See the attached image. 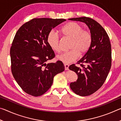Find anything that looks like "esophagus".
Masks as SVG:
<instances>
[{
    "label": "esophagus",
    "instance_id": "obj_1",
    "mask_svg": "<svg viewBox=\"0 0 121 121\" xmlns=\"http://www.w3.org/2000/svg\"><path fill=\"white\" fill-rule=\"evenodd\" d=\"M65 65V70H67L69 69V65L68 64H66V63H65L64 65Z\"/></svg>",
    "mask_w": 121,
    "mask_h": 121
}]
</instances>
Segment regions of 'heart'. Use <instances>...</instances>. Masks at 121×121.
I'll return each mask as SVG.
<instances>
[{
    "mask_svg": "<svg viewBox=\"0 0 121 121\" xmlns=\"http://www.w3.org/2000/svg\"><path fill=\"white\" fill-rule=\"evenodd\" d=\"M61 32L66 37L71 39L70 48L68 52L62 53L57 58L65 63H69L78 58L79 53L84 54L89 50L92 43L91 34L83 30L81 24L75 22H68L61 29ZM47 42L51 48L55 52H60V37L54 30L49 32L47 36Z\"/></svg>",
    "mask_w": 121,
    "mask_h": 121,
    "instance_id": "obj_1",
    "label": "heart"
}]
</instances>
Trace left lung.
Returning <instances> with one entry per match:
<instances>
[{
	"mask_svg": "<svg viewBox=\"0 0 121 121\" xmlns=\"http://www.w3.org/2000/svg\"><path fill=\"white\" fill-rule=\"evenodd\" d=\"M69 20L85 23L92 36L89 50L77 62L81 67H69L78 76L76 82L70 84L71 89L77 95L88 96L99 90L107 78L112 65L111 44L105 30L95 20L87 17Z\"/></svg>",
	"mask_w": 121,
	"mask_h": 121,
	"instance_id": "obj_1",
	"label": "left lung"
}]
</instances>
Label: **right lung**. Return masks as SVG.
<instances>
[{"label":"right lung","instance_id":"obj_1","mask_svg":"<svg viewBox=\"0 0 121 121\" xmlns=\"http://www.w3.org/2000/svg\"><path fill=\"white\" fill-rule=\"evenodd\" d=\"M65 19L35 18L17 30L10 50L14 79L29 95L38 97L50 89L56 74L65 70L63 63H46L55 57L47 42L51 30Z\"/></svg>","mask_w":121,"mask_h":121}]
</instances>
